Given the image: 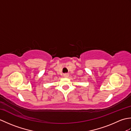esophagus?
<instances>
[{
  "label": "esophagus",
  "mask_w": 131,
  "mask_h": 131,
  "mask_svg": "<svg viewBox=\"0 0 131 131\" xmlns=\"http://www.w3.org/2000/svg\"><path fill=\"white\" fill-rule=\"evenodd\" d=\"M69 74H68V73H65L63 74V77H65V78H68V77H69Z\"/></svg>",
  "instance_id": "esophagus-1"
}]
</instances>
